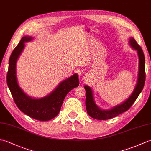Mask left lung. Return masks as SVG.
Instances as JSON below:
<instances>
[{"instance_id":"8db88e82","label":"left lung","mask_w":151,"mask_h":151,"mask_svg":"<svg viewBox=\"0 0 151 151\" xmlns=\"http://www.w3.org/2000/svg\"><path fill=\"white\" fill-rule=\"evenodd\" d=\"M129 44L132 49L138 52L139 57V71L137 83L131 95L123 103L111 108V109L103 110L96 106L93 97V91L88 86H85L84 88L86 91V110L91 117L99 120H109L114 118L118 115L127 111L134 104L140 93L143 90L145 81V56L142 47L136 42L134 38H129Z\"/></svg>"}]
</instances>
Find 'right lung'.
Wrapping results in <instances>:
<instances>
[{
  "instance_id": "obj_1",
  "label": "right lung",
  "mask_w": 151,
  "mask_h": 151,
  "mask_svg": "<svg viewBox=\"0 0 151 151\" xmlns=\"http://www.w3.org/2000/svg\"><path fill=\"white\" fill-rule=\"evenodd\" d=\"M33 39L29 36L24 37L14 49L9 60L7 74V84L19 109L29 117L40 121H48L57 116L59 113L65 96L73 89L78 87L79 80L75 73L69 78L63 80L50 94L41 99H33L23 91L17 79L16 63L25 44Z\"/></svg>"
}]
</instances>
